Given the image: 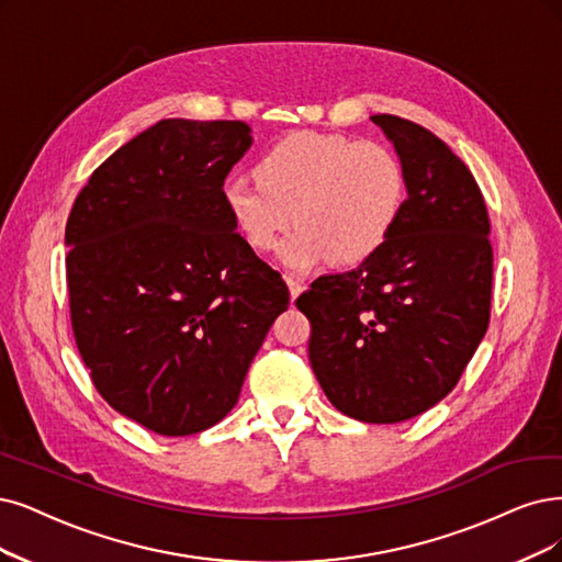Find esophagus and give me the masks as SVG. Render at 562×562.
<instances>
[{"label":"esophagus","mask_w":562,"mask_h":562,"mask_svg":"<svg viewBox=\"0 0 562 562\" xmlns=\"http://www.w3.org/2000/svg\"><path fill=\"white\" fill-rule=\"evenodd\" d=\"M284 280H286V286H289V296H292V303H294L303 292V280H299L294 276H286Z\"/></svg>","instance_id":"esophagus-1"}]
</instances>
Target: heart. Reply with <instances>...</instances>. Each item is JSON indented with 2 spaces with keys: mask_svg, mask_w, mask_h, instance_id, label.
Masks as SVG:
<instances>
[{
  "mask_svg": "<svg viewBox=\"0 0 562 562\" xmlns=\"http://www.w3.org/2000/svg\"><path fill=\"white\" fill-rule=\"evenodd\" d=\"M405 196V166L389 145L315 132L270 145L257 176L222 182L228 215L259 252L299 226L280 252L292 270L363 263L396 228Z\"/></svg>",
  "mask_w": 562,
  "mask_h": 562,
  "instance_id": "b5f03b06",
  "label": "heart"
}]
</instances>
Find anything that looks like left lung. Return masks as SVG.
<instances>
[{
  "label": "left lung",
  "instance_id": "1",
  "mask_svg": "<svg viewBox=\"0 0 562 562\" xmlns=\"http://www.w3.org/2000/svg\"><path fill=\"white\" fill-rule=\"evenodd\" d=\"M407 176L386 243L359 268L322 276L296 305L326 398L366 424H398L438 405L480 347L491 315L493 249L468 166L428 130L372 115Z\"/></svg>",
  "mask_w": 562,
  "mask_h": 562
}]
</instances>
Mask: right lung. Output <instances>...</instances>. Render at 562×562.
<instances>
[{
    "mask_svg": "<svg viewBox=\"0 0 562 562\" xmlns=\"http://www.w3.org/2000/svg\"><path fill=\"white\" fill-rule=\"evenodd\" d=\"M240 120H159L82 187L67 222L74 338L97 391L166 438L222 422L289 305L222 201Z\"/></svg>",
    "mask_w": 562,
    "mask_h": 562,
    "instance_id": "right-lung-1",
    "label": "right lung"
}]
</instances>
